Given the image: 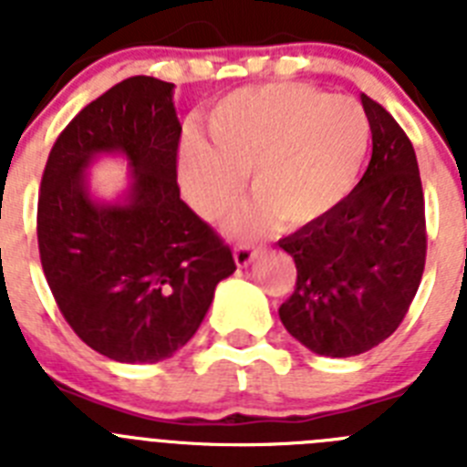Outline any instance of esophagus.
<instances>
[{
	"instance_id": "1",
	"label": "esophagus",
	"mask_w": 467,
	"mask_h": 467,
	"mask_svg": "<svg viewBox=\"0 0 467 467\" xmlns=\"http://www.w3.org/2000/svg\"><path fill=\"white\" fill-rule=\"evenodd\" d=\"M257 253L259 250L254 245H250V243H241V245H236V250H234V259H236L238 266H247V264L257 257Z\"/></svg>"
}]
</instances>
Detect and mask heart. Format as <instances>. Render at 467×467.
Segmentation results:
<instances>
[{
    "label": "heart",
    "mask_w": 467,
    "mask_h": 467,
    "mask_svg": "<svg viewBox=\"0 0 467 467\" xmlns=\"http://www.w3.org/2000/svg\"><path fill=\"white\" fill-rule=\"evenodd\" d=\"M205 133L210 144H182L184 189L205 220H220L241 201L250 172L257 201L236 222L238 231L325 220L353 192L369 150L360 102L304 84L234 90L210 109Z\"/></svg>",
    "instance_id": "heart-1"
}]
</instances>
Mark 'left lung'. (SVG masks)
Masks as SVG:
<instances>
[{
  "instance_id": "obj_1",
  "label": "left lung",
  "mask_w": 467,
  "mask_h": 467,
  "mask_svg": "<svg viewBox=\"0 0 467 467\" xmlns=\"http://www.w3.org/2000/svg\"><path fill=\"white\" fill-rule=\"evenodd\" d=\"M372 159L344 203L283 238L296 283L278 313L317 356H360L410 311L426 266V201L414 147L377 100L362 95Z\"/></svg>"
}]
</instances>
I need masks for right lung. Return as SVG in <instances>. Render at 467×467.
<instances>
[{"label": "right lung", "mask_w": 467, "mask_h": 467, "mask_svg": "<svg viewBox=\"0 0 467 467\" xmlns=\"http://www.w3.org/2000/svg\"><path fill=\"white\" fill-rule=\"evenodd\" d=\"M180 138L172 84L130 77L65 126L41 175L36 243L53 299L86 346L117 362L171 358L236 271L231 247L180 198ZM100 150L131 161L126 204L98 206L85 192Z\"/></svg>", "instance_id": "right-lung-1"}]
</instances>
